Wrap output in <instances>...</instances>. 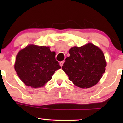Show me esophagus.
I'll return each instance as SVG.
<instances>
[{
    "label": "esophagus",
    "instance_id": "1",
    "mask_svg": "<svg viewBox=\"0 0 123 123\" xmlns=\"http://www.w3.org/2000/svg\"><path fill=\"white\" fill-rule=\"evenodd\" d=\"M63 63H64V61H61V62H60V66H61V67L63 66Z\"/></svg>",
    "mask_w": 123,
    "mask_h": 123
}]
</instances>
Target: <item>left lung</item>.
I'll use <instances>...</instances> for the list:
<instances>
[{
	"mask_svg": "<svg viewBox=\"0 0 123 123\" xmlns=\"http://www.w3.org/2000/svg\"><path fill=\"white\" fill-rule=\"evenodd\" d=\"M70 57L65 59L62 69L74 85L88 88L95 85L105 71L106 62L99 48L91 43L72 47Z\"/></svg>",
	"mask_w": 123,
	"mask_h": 123,
	"instance_id": "obj_1",
	"label": "left lung"
}]
</instances>
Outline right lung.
<instances>
[{
  "label": "right lung",
  "instance_id": "1",
  "mask_svg": "<svg viewBox=\"0 0 123 123\" xmlns=\"http://www.w3.org/2000/svg\"><path fill=\"white\" fill-rule=\"evenodd\" d=\"M14 68L25 85L38 88L50 81L61 66L50 47L29 45L18 53Z\"/></svg>",
  "mask_w": 123,
  "mask_h": 123
}]
</instances>
